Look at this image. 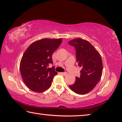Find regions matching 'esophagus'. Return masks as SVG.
Listing matches in <instances>:
<instances>
[{"mask_svg": "<svg viewBox=\"0 0 122 122\" xmlns=\"http://www.w3.org/2000/svg\"><path fill=\"white\" fill-rule=\"evenodd\" d=\"M61 74L63 76H66L67 75V72H62V73H61Z\"/></svg>", "mask_w": 122, "mask_h": 122, "instance_id": "obj_1", "label": "esophagus"}]
</instances>
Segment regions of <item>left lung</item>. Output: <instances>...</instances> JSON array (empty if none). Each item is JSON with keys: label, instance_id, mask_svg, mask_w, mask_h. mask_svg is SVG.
I'll return each instance as SVG.
<instances>
[{"label": "left lung", "instance_id": "1", "mask_svg": "<svg viewBox=\"0 0 122 122\" xmlns=\"http://www.w3.org/2000/svg\"><path fill=\"white\" fill-rule=\"evenodd\" d=\"M68 44L75 48L76 61L81 68L80 77H76L75 83L69 86L78 94H87L101 80L103 71L101 56L90 42L81 38L74 39Z\"/></svg>", "mask_w": 122, "mask_h": 122}]
</instances>
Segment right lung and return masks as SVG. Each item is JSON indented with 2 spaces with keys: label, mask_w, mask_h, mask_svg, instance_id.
Masks as SVG:
<instances>
[{
  "label": "right lung",
  "mask_w": 122,
  "mask_h": 122,
  "mask_svg": "<svg viewBox=\"0 0 122 122\" xmlns=\"http://www.w3.org/2000/svg\"><path fill=\"white\" fill-rule=\"evenodd\" d=\"M62 39H43L33 42L25 51L20 63L24 82L30 90L42 92L50 87L57 75L53 65L52 54L61 44Z\"/></svg>",
  "instance_id": "add662e5"
}]
</instances>
